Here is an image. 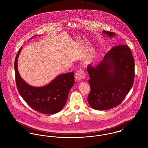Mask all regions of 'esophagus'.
I'll use <instances>...</instances> for the list:
<instances>
[{
    "label": "esophagus",
    "mask_w": 148,
    "mask_h": 148,
    "mask_svg": "<svg viewBox=\"0 0 148 148\" xmlns=\"http://www.w3.org/2000/svg\"><path fill=\"white\" fill-rule=\"evenodd\" d=\"M85 77V72L83 70H78L75 74V78L78 80H80L82 79H84Z\"/></svg>",
    "instance_id": "34e87169"
}]
</instances>
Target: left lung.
Instances as JSON below:
<instances>
[{
  "instance_id": "1",
  "label": "left lung",
  "mask_w": 148,
  "mask_h": 148,
  "mask_svg": "<svg viewBox=\"0 0 148 148\" xmlns=\"http://www.w3.org/2000/svg\"><path fill=\"white\" fill-rule=\"evenodd\" d=\"M110 38L116 34L103 31ZM90 92L88 101L93 109L108 110L120 104L131 89L134 80V60L127 45L113 47L96 66L88 65Z\"/></svg>"
}]
</instances>
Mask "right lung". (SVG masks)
Listing matches in <instances>:
<instances>
[{
	"label": "right lung",
	"instance_id": "add662e5",
	"mask_svg": "<svg viewBox=\"0 0 148 148\" xmlns=\"http://www.w3.org/2000/svg\"><path fill=\"white\" fill-rule=\"evenodd\" d=\"M21 49L22 47L16 56L14 63L16 84L19 94L25 103L35 110L46 114L57 113L63 108L69 92L75 84L74 72L59 75L43 86L28 84L21 77L18 69V60Z\"/></svg>",
	"mask_w": 148,
	"mask_h": 148
}]
</instances>
